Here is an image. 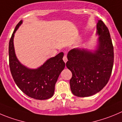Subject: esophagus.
Listing matches in <instances>:
<instances>
[{
    "instance_id": "obj_1",
    "label": "esophagus",
    "mask_w": 122,
    "mask_h": 122,
    "mask_svg": "<svg viewBox=\"0 0 122 122\" xmlns=\"http://www.w3.org/2000/svg\"><path fill=\"white\" fill-rule=\"evenodd\" d=\"M63 61H64V62H66L67 61V58L66 55H64L63 56Z\"/></svg>"
}]
</instances>
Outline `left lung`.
Masks as SVG:
<instances>
[{"instance_id": "8db88e82", "label": "left lung", "mask_w": 122, "mask_h": 122, "mask_svg": "<svg viewBox=\"0 0 122 122\" xmlns=\"http://www.w3.org/2000/svg\"><path fill=\"white\" fill-rule=\"evenodd\" d=\"M97 34L99 44L94 52L75 48L68 53L66 66L72 73L70 89L78 97H88L99 92L112 73L113 45L108 29L101 20L97 24Z\"/></svg>"}]
</instances>
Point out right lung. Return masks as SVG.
<instances>
[{
	"label": "right lung",
	"mask_w": 122,
	"mask_h": 122,
	"mask_svg": "<svg viewBox=\"0 0 122 122\" xmlns=\"http://www.w3.org/2000/svg\"><path fill=\"white\" fill-rule=\"evenodd\" d=\"M22 23L15 26L9 43V62L11 75L18 87L29 97L37 100L51 98L54 94L55 85L65 67L63 52L51 58L37 69H30L21 64L17 58L14 47V37Z\"/></svg>",
	"instance_id": "add662e5"
}]
</instances>
